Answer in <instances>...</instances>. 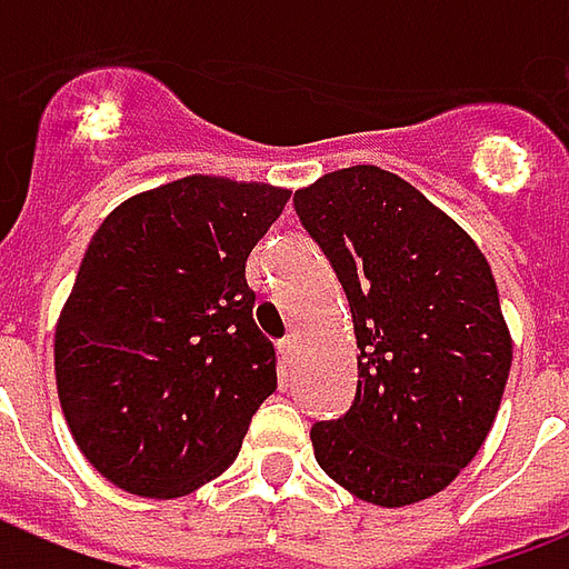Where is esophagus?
<instances>
[{"instance_id":"34e87169","label":"esophagus","mask_w":569,"mask_h":569,"mask_svg":"<svg viewBox=\"0 0 569 569\" xmlns=\"http://www.w3.org/2000/svg\"><path fill=\"white\" fill-rule=\"evenodd\" d=\"M277 351H280V358H283V367H292V358H296V339H283V342L277 346Z\"/></svg>"}]
</instances>
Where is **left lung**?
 I'll use <instances>...</instances> for the list:
<instances>
[{
    "instance_id": "left-lung-1",
    "label": "left lung",
    "mask_w": 569,
    "mask_h": 569,
    "mask_svg": "<svg viewBox=\"0 0 569 569\" xmlns=\"http://www.w3.org/2000/svg\"><path fill=\"white\" fill-rule=\"evenodd\" d=\"M292 204L333 264L358 339L351 408L311 427L320 470L382 508L442 492L486 442L511 373L489 261L373 164L327 173Z\"/></svg>"
}]
</instances>
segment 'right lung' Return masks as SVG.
I'll return each mask as SVG.
<instances>
[{
    "label": "right lung",
    "instance_id": "right-lung-1",
    "mask_svg": "<svg viewBox=\"0 0 569 569\" xmlns=\"http://www.w3.org/2000/svg\"><path fill=\"white\" fill-rule=\"evenodd\" d=\"M286 199L199 173L127 199L92 236L58 317V401L123 492L177 498L223 473L277 389L246 261Z\"/></svg>",
    "mask_w": 569,
    "mask_h": 569
}]
</instances>
